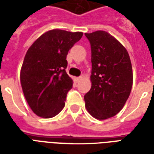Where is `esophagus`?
Listing matches in <instances>:
<instances>
[{"label":"esophagus","mask_w":154,"mask_h":154,"mask_svg":"<svg viewBox=\"0 0 154 154\" xmlns=\"http://www.w3.org/2000/svg\"><path fill=\"white\" fill-rule=\"evenodd\" d=\"M82 77H75V82H80V81L82 80Z\"/></svg>","instance_id":"esophagus-1"}]
</instances>
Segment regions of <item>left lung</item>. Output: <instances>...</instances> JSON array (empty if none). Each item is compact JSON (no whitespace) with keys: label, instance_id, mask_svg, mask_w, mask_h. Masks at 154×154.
I'll return each instance as SVG.
<instances>
[{"label":"left lung","instance_id":"1","mask_svg":"<svg viewBox=\"0 0 154 154\" xmlns=\"http://www.w3.org/2000/svg\"><path fill=\"white\" fill-rule=\"evenodd\" d=\"M91 48V90L84 96L87 111L97 119L122 110L133 85L132 65L126 48L107 32L85 34Z\"/></svg>","mask_w":154,"mask_h":154}]
</instances>
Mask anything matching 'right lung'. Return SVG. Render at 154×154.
Returning a JSON list of instances; mask_svg holds the SVG:
<instances>
[{
	"instance_id": "obj_1",
	"label": "right lung",
	"mask_w": 154,
	"mask_h": 154,
	"mask_svg": "<svg viewBox=\"0 0 154 154\" xmlns=\"http://www.w3.org/2000/svg\"><path fill=\"white\" fill-rule=\"evenodd\" d=\"M82 35V32L52 29L37 38L27 51L20 70V83L35 115L48 119L63 109L73 84L65 71L66 58Z\"/></svg>"
}]
</instances>
